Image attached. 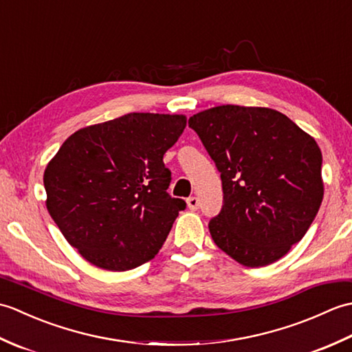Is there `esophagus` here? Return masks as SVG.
<instances>
[{
    "label": "esophagus",
    "instance_id": "34e87169",
    "mask_svg": "<svg viewBox=\"0 0 352 352\" xmlns=\"http://www.w3.org/2000/svg\"><path fill=\"white\" fill-rule=\"evenodd\" d=\"M188 207L190 208V210H197V208L199 207V199L197 197H190L188 199Z\"/></svg>",
    "mask_w": 352,
    "mask_h": 352
}]
</instances>
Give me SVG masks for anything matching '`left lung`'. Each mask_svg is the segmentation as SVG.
<instances>
[{"label": "left lung", "mask_w": 352, "mask_h": 352, "mask_svg": "<svg viewBox=\"0 0 352 352\" xmlns=\"http://www.w3.org/2000/svg\"><path fill=\"white\" fill-rule=\"evenodd\" d=\"M189 126L221 172L223 206L208 222L218 248L248 267L286 256L324 198L316 140L267 107H212L190 116Z\"/></svg>", "instance_id": "8db88e82"}]
</instances>
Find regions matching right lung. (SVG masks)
<instances>
[{
	"label": "right lung",
	"mask_w": 352,
	"mask_h": 352,
	"mask_svg": "<svg viewBox=\"0 0 352 352\" xmlns=\"http://www.w3.org/2000/svg\"><path fill=\"white\" fill-rule=\"evenodd\" d=\"M184 115L129 113L80 129L43 172L47 208L81 257L111 272L146 263L186 203L166 192L163 155L186 129Z\"/></svg>",
	"instance_id": "1"
}]
</instances>
